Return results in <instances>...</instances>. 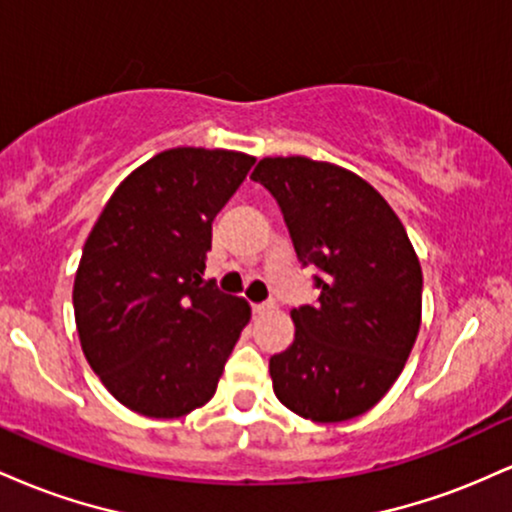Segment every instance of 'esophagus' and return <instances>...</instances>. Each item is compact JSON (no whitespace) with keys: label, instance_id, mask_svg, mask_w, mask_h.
I'll return each instance as SVG.
<instances>
[{"label":"esophagus","instance_id":"esophagus-1","mask_svg":"<svg viewBox=\"0 0 512 512\" xmlns=\"http://www.w3.org/2000/svg\"><path fill=\"white\" fill-rule=\"evenodd\" d=\"M274 308H276V301H272V298H269V301L255 305L257 313H269V310H274Z\"/></svg>","mask_w":512,"mask_h":512}]
</instances>
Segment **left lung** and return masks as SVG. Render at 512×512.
I'll list each match as a JSON object with an SVG mask.
<instances>
[{"mask_svg": "<svg viewBox=\"0 0 512 512\" xmlns=\"http://www.w3.org/2000/svg\"><path fill=\"white\" fill-rule=\"evenodd\" d=\"M281 207L320 298L291 310L296 339L269 358L274 395L317 424L366 414L387 395L421 327V264L370 182L305 156L262 158L250 175Z\"/></svg>", "mask_w": 512, "mask_h": 512, "instance_id": "8db88e82", "label": "left lung"}]
</instances>
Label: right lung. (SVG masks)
<instances>
[{"instance_id": "obj_1", "label": "right lung", "mask_w": 512, "mask_h": 512, "mask_svg": "<svg viewBox=\"0 0 512 512\" xmlns=\"http://www.w3.org/2000/svg\"><path fill=\"white\" fill-rule=\"evenodd\" d=\"M255 156L178 146L117 185L88 233L74 317L88 366L117 402L178 419L214 397L250 303L202 279L211 221Z\"/></svg>"}]
</instances>
